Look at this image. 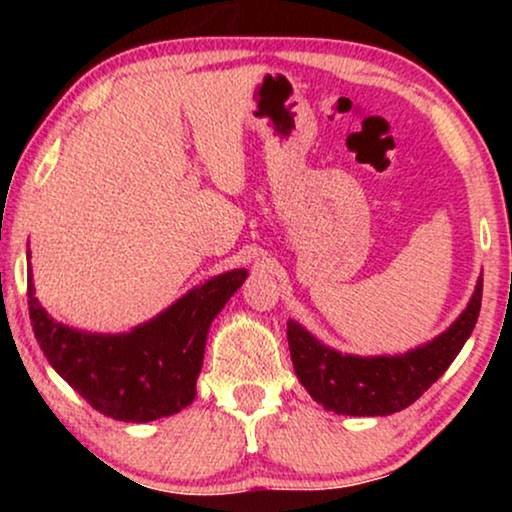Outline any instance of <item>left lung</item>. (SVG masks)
<instances>
[{
    "label": "left lung",
    "instance_id": "left-lung-1",
    "mask_svg": "<svg viewBox=\"0 0 512 512\" xmlns=\"http://www.w3.org/2000/svg\"><path fill=\"white\" fill-rule=\"evenodd\" d=\"M480 303L482 277L475 284L471 303L445 333L396 356L340 354L289 319L286 338L293 368L307 394L335 415H394L415 403L457 359L478 321Z\"/></svg>",
    "mask_w": 512,
    "mask_h": 512
}]
</instances>
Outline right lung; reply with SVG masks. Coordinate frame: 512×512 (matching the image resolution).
I'll use <instances>...</instances> for the list:
<instances>
[{
  "label": "right lung",
  "mask_w": 512,
  "mask_h": 512,
  "mask_svg": "<svg viewBox=\"0 0 512 512\" xmlns=\"http://www.w3.org/2000/svg\"><path fill=\"white\" fill-rule=\"evenodd\" d=\"M244 279V268L223 272L118 335L83 333L53 321L34 298L32 272L27 305L34 338L55 373L102 415L144 424L193 403L209 326Z\"/></svg>",
  "instance_id": "right-lung-1"
}]
</instances>
